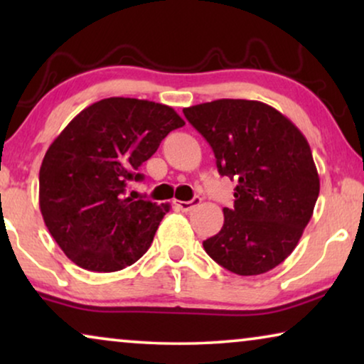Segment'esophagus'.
Here are the masks:
<instances>
[{
  "label": "esophagus",
  "mask_w": 364,
  "mask_h": 364,
  "mask_svg": "<svg viewBox=\"0 0 364 364\" xmlns=\"http://www.w3.org/2000/svg\"><path fill=\"white\" fill-rule=\"evenodd\" d=\"M200 202H202L200 197H193L192 200H188V202H183V200H182V202H177L176 205H177L178 208H181L182 212H191L192 208H196Z\"/></svg>",
  "instance_id": "34e87169"
}]
</instances>
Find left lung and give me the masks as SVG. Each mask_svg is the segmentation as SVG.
Masks as SVG:
<instances>
[{"label":"left lung","instance_id":"8db88e82","mask_svg":"<svg viewBox=\"0 0 364 364\" xmlns=\"http://www.w3.org/2000/svg\"><path fill=\"white\" fill-rule=\"evenodd\" d=\"M183 114L210 144L218 173L237 182L223 227L203 248L237 275L270 272L295 250L320 193L310 144L290 119L260 101L217 99Z\"/></svg>","mask_w":364,"mask_h":364}]
</instances>
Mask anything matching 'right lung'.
Segmentation results:
<instances>
[{
	"instance_id": "right-lung-1",
	"label": "right lung",
	"mask_w": 364,
	"mask_h": 364,
	"mask_svg": "<svg viewBox=\"0 0 364 364\" xmlns=\"http://www.w3.org/2000/svg\"><path fill=\"white\" fill-rule=\"evenodd\" d=\"M186 121L166 104L107 97L84 109L54 139L39 168V208L69 260L117 272L149 250L168 203L127 197L139 167Z\"/></svg>"
}]
</instances>
